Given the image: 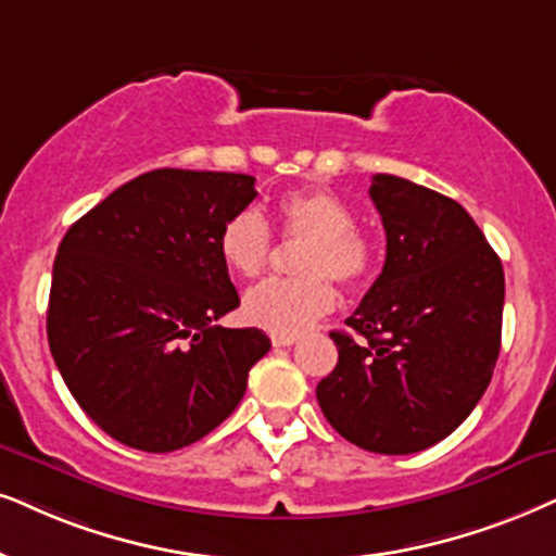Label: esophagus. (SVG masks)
I'll list each match as a JSON object with an SVG mask.
<instances>
[{
	"label": "esophagus",
	"instance_id": "esophagus-1",
	"mask_svg": "<svg viewBox=\"0 0 556 556\" xmlns=\"http://www.w3.org/2000/svg\"><path fill=\"white\" fill-rule=\"evenodd\" d=\"M271 343H274V346H292V343H298V336H279V333H274L271 336Z\"/></svg>",
	"mask_w": 556,
	"mask_h": 556
}]
</instances>
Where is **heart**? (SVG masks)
I'll return each instance as SVG.
<instances>
[{
	"instance_id": "heart-1",
	"label": "heart",
	"mask_w": 556,
	"mask_h": 556,
	"mask_svg": "<svg viewBox=\"0 0 556 556\" xmlns=\"http://www.w3.org/2000/svg\"><path fill=\"white\" fill-rule=\"evenodd\" d=\"M279 233L302 238L290 279H266L243 298V318L269 333L298 336L336 302L330 279L359 285L375 271L377 245L354 223V213L330 189L305 187L287 192L274 207ZM223 264L238 277H256L269 262L271 233L256 210H241L223 223L217 236Z\"/></svg>"
}]
</instances>
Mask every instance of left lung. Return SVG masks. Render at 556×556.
Returning a JSON list of instances; mask_svg holds the SVG:
<instances>
[{
  "label": "left lung",
  "mask_w": 556,
  "mask_h": 556,
  "mask_svg": "<svg viewBox=\"0 0 556 556\" xmlns=\"http://www.w3.org/2000/svg\"><path fill=\"white\" fill-rule=\"evenodd\" d=\"M388 256L333 330L339 364L320 379L323 416L351 444L413 454L439 444L488 390L501 354L503 264L452 197L392 174L371 177Z\"/></svg>",
  "instance_id": "1"
}]
</instances>
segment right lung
<instances>
[{
    "mask_svg": "<svg viewBox=\"0 0 556 556\" xmlns=\"http://www.w3.org/2000/svg\"><path fill=\"white\" fill-rule=\"evenodd\" d=\"M254 177L156 168L117 187L66 230L53 264L48 346L81 410L140 452L189 446L241 403L271 349L223 328L238 292L217 251Z\"/></svg>",
    "mask_w": 556,
    "mask_h": 556,
    "instance_id": "1",
    "label": "right lung"
}]
</instances>
